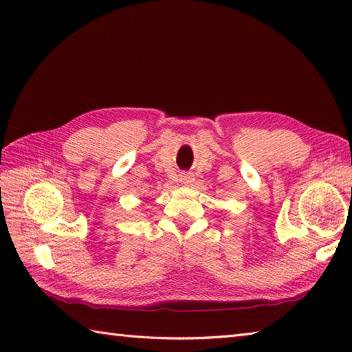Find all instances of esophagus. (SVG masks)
I'll use <instances>...</instances> for the list:
<instances>
[{
    "mask_svg": "<svg viewBox=\"0 0 352 352\" xmlns=\"http://www.w3.org/2000/svg\"><path fill=\"white\" fill-rule=\"evenodd\" d=\"M192 181H194L192 175H188V173H184V175H181V184H184V185H190Z\"/></svg>",
    "mask_w": 352,
    "mask_h": 352,
    "instance_id": "34e87169",
    "label": "esophagus"
}]
</instances>
